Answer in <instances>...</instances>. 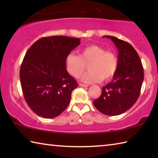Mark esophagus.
<instances>
[{
    "label": "esophagus",
    "mask_w": 158,
    "mask_h": 158,
    "mask_svg": "<svg viewBox=\"0 0 158 158\" xmlns=\"http://www.w3.org/2000/svg\"><path fill=\"white\" fill-rule=\"evenodd\" d=\"M79 85H80V86H81V87H88V86H89L88 85H85V84H79Z\"/></svg>",
    "instance_id": "esophagus-1"
}]
</instances>
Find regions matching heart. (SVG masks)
<instances>
[{
    "mask_svg": "<svg viewBox=\"0 0 158 158\" xmlns=\"http://www.w3.org/2000/svg\"><path fill=\"white\" fill-rule=\"evenodd\" d=\"M89 64V72L82 77V81L88 84L113 78L118 69V58L114 53L106 51L97 44H90L79 51V55L69 53L65 58L68 73L79 78Z\"/></svg>",
    "mask_w": 158,
    "mask_h": 158,
    "instance_id": "heart-1",
    "label": "heart"
}]
</instances>
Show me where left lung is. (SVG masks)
<instances>
[{
	"instance_id": "1",
	"label": "left lung",
	"mask_w": 158,
	"mask_h": 158,
	"mask_svg": "<svg viewBox=\"0 0 158 158\" xmlns=\"http://www.w3.org/2000/svg\"><path fill=\"white\" fill-rule=\"evenodd\" d=\"M110 38L118 50V69L111 82L102 87L100 97L93 101L95 108L109 116L127 111L139 97L143 69L137 52L128 42L116 37Z\"/></svg>"
}]
</instances>
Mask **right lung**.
<instances>
[{"mask_svg": "<svg viewBox=\"0 0 158 158\" xmlns=\"http://www.w3.org/2000/svg\"><path fill=\"white\" fill-rule=\"evenodd\" d=\"M79 38L44 37L29 48L20 68L23 94L37 115L52 118L68 106L78 84L66 69L65 58L80 44Z\"/></svg>", "mask_w": 158, "mask_h": 158, "instance_id": "1", "label": "right lung"}]
</instances>
